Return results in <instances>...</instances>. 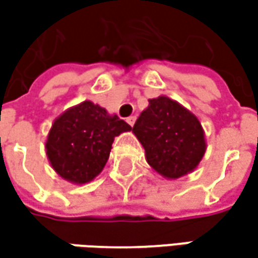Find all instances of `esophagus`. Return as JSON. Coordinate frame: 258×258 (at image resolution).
Returning <instances> with one entry per match:
<instances>
[{"mask_svg": "<svg viewBox=\"0 0 258 258\" xmlns=\"http://www.w3.org/2000/svg\"><path fill=\"white\" fill-rule=\"evenodd\" d=\"M135 120H136V116H129V117L126 119V122L131 124V126H134Z\"/></svg>", "mask_w": 258, "mask_h": 258, "instance_id": "1", "label": "esophagus"}]
</instances>
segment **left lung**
<instances>
[{
	"label": "left lung",
	"instance_id": "obj_1",
	"mask_svg": "<svg viewBox=\"0 0 258 258\" xmlns=\"http://www.w3.org/2000/svg\"><path fill=\"white\" fill-rule=\"evenodd\" d=\"M132 132L144 146L148 164L168 179L192 172L207 149L197 116L166 96L149 100Z\"/></svg>",
	"mask_w": 258,
	"mask_h": 258
}]
</instances>
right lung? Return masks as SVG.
Masks as SVG:
<instances>
[{
	"mask_svg": "<svg viewBox=\"0 0 258 258\" xmlns=\"http://www.w3.org/2000/svg\"><path fill=\"white\" fill-rule=\"evenodd\" d=\"M131 129L116 114L85 100L54 120L45 142L47 158L66 181L90 182L107 162L114 138Z\"/></svg>",
	"mask_w": 258,
	"mask_h": 258,
	"instance_id": "obj_1",
	"label": "right lung"
}]
</instances>
